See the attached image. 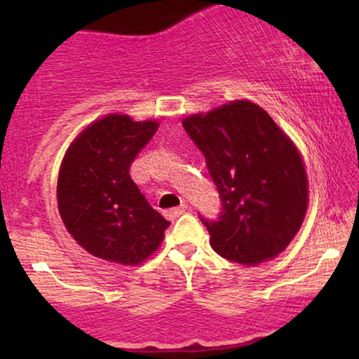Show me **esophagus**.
Masks as SVG:
<instances>
[{
	"instance_id": "1",
	"label": "esophagus",
	"mask_w": 359,
	"mask_h": 359,
	"mask_svg": "<svg viewBox=\"0 0 359 359\" xmlns=\"http://www.w3.org/2000/svg\"><path fill=\"white\" fill-rule=\"evenodd\" d=\"M186 210H188V205L186 204H181L180 208H175V209H170V210H166V215H168L170 219H176V217H180L181 214H184Z\"/></svg>"
}]
</instances>
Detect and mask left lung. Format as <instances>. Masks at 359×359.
I'll return each instance as SVG.
<instances>
[{
	"instance_id": "1",
	"label": "left lung",
	"mask_w": 359,
	"mask_h": 359,
	"mask_svg": "<svg viewBox=\"0 0 359 359\" xmlns=\"http://www.w3.org/2000/svg\"><path fill=\"white\" fill-rule=\"evenodd\" d=\"M183 127L205 156L222 204L217 219L199 214L214 252L240 264L281 253L301 229L309 198L292 142L250 101L189 116Z\"/></svg>"
}]
</instances>
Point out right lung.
<instances>
[{"label":"right lung","instance_id":"obj_1","mask_svg":"<svg viewBox=\"0 0 359 359\" xmlns=\"http://www.w3.org/2000/svg\"><path fill=\"white\" fill-rule=\"evenodd\" d=\"M156 129L154 121L106 116L86 127L63 158L58 210L72 237L97 258L139 264L158 248L170 227L129 173Z\"/></svg>","mask_w":359,"mask_h":359}]
</instances>
